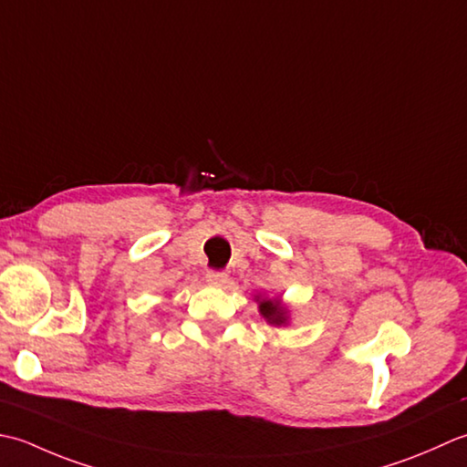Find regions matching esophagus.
<instances>
[{
    "label": "esophagus",
    "mask_w": 467,
    "mask_h": 467,
    "mask_svg": "<svg viewBox=\"0 0 467 467\" xmlns=\"http://www.w3.org/2000/svg\"><path fill=\"white\" fill-rule=\"evenodd\" d=\"M205 278H207L209 284H213V286H223V284L227 282V272H222V270H209Z\"/></svg>",
    "instance_id": "esophagus-1"
}]
</instances>
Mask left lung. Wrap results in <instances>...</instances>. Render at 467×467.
<instances>
[{
    "label": "left lung",
    "instance_id": "1",
    "mask_svg": "<svg viewBox=\"0 0 467 467\" xmlns=\"http://www.w3.org/2000/svg\"><path fill=\"white\" fill-rule=\"evenodd\" d=\"M260 312L264 314V318L270 322V325H284L286 322V310H284L278 302L274 300H262L260 302Z\"/></svg>",
    "mask_w": 467,
    "mask_h": 467
}]
</instances>
